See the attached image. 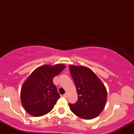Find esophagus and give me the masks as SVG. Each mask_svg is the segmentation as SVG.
Masks as SVG:
<instances>
[{"instance_id":"34e87169","label":"esophagus","mask_w":134,"mask_h":134,"mask_svg":"<svg viewBox=\"0 0 134 134\" xmlns=\"http://www.w3.org/2000/svg\"><path fill=\"white\" fill-rule=\"evenodd\" d=\"M64 96L65 97V98H67V97H68V93H66L65 94H64Z\"/></svg>"}]
</instances>
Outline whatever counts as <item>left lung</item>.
<instances>
[{
  "label": "left lung",
  "mask_w": 134,
  "mask_h": 134,
  "mask_svg": "<svg viewBox=\"0 0 134 134\" xmlns=\"http://www.w3.org/2000/svg\"><path fill=\"white\" fill-rule=\"evenodd\" d=\"M76 85L78 100L69 103L72 113L84 120L96 118L103 110L107 101V91L93 70L83 65H69Z\"/></svg>",
  "instance_id": "obj_1"
}]
</instances>
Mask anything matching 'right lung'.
<instances>
[{"label":"right lung","instance_id":"add662e5","mask_svg":"<svg viewBox=\"0 0 134 134\" xmlns=\"http://www.w3.org/2000/svg\"><path fill=\"white\" fill-rule=\"evenodd\" d=\"M66 67L63 64L43 65L34 70L21 87V100L29 114L38 117L47 114L54 107L60 94L53 79Z\"/></svg>","mask_w":134,"mask_h":134}]
</instances>
